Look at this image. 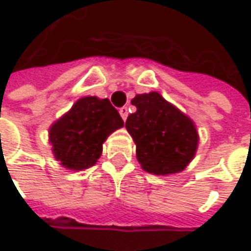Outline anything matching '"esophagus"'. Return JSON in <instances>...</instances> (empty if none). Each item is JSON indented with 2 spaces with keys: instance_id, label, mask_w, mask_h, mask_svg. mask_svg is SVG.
Masks as SVG:
<instances>
[{
  "instance_id": "1",
  "label": "esophagus",
  "mask_w": 251,
  "mask_h": 251,
  "mask_svg": "<svg viewBox=\"0 0 251 251\" xmlns=\"http://www.w3.org/2000/svg\"><path fill=\"white\" fill-rule=\"evenodd\" d=\"M120 116H121V119L126 121L127 117H128V108H127V107H121V108H120Z\"/></svg>"
}]
</instances>
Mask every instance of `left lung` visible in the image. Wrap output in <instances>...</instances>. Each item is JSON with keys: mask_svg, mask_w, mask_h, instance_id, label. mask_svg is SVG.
I'll list each match as a JSON object with an SVG mask.
<instances>
[{"mask_svg": "<svg viewBox=\"0 0 251 251\" xmlns=\"http://www.w3.org/2000/svg\"><path fill=\"white\" fill-rule=\"evenodd\" d=\"M131 104L137 111L128 116L126 128L134 140L141 168L154 175L183 171L199 144L194 121L158 92L137 94Z\"/></svg>", "mask_w": 251, "mask_h": 251, "instance_id": "obj_1", "label": "left lung"}]
</instances>
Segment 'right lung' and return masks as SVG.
Returning a JSON list of instances; mask_svg holds the SVG:
<instances>
[{
    "label": "right lung",
    "instance_id": "1",
    "mask_svg": "<svg viewBox=\"0 0 251 251\" xmlns=\"http://www.w3.org/2000/svg\"><path fill=\"white\" fill-rule=\"evenodd\" d=\"M123 126L108 99L82 97L49 127L53 157L69 171L90 168L101 155L107 137Z\"/></svg>",
    "mask_w": 251,
    "mask_h": 251
}]
</instances>
